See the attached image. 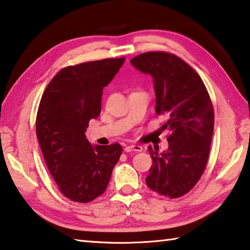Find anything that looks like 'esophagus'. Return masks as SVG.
I'll use <instances>...</instances> for the list:
<instances>
[{
    "mask_svg": "<svg viewBox=\"0 0 250 250\" xmlns=\"http://www.w3.org/2000/svg\"><path fill=\"white\" fill-rule=\"evenodd\" d=\"M125 152H142L143 148L140 145H125Z\"/></svg>",
    "mask_w": 250,
    "mask_h": 250,
    "instance_id": "34e87169",
    "label": "esophagus"
}]
</instances>
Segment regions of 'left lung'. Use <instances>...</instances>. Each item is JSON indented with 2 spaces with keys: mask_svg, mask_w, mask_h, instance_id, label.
I'll use <instances>...</instances> for the list:
<instances>
[{
  "mask_svg": "<svg viewBox=\"0 0 250 250\" xmlns=\"http://www.w3.org/2000/svg\"><path fill=\"white\" fill-rule=\"evenodd\" d=\"M153 78L155 111L168 120V148L163 153L148 146L153 165L145 183L149 189L171 199L188 193L206 168L214 128L211 98L200 76L175 54L152 51L130 61Z\"/></svg>",
  "mask_w": 250,
  "mask_h": 250,
  "instance_id": "left-lung-1",
  "label": "left lung"
}]
</instances>
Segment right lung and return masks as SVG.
<instances>
[{
    "label": "right lung",
    "mask_w": 250,
    "mask_h": 250,
    "mask_svg": "<svg viewBox=\"0 0 250 250\" xmlns=\"http://www.w3.org/2000/svg\"><path fill=\"white\" fill-rule=\"evenodd\" d=\"M124 62L125 58L104 59L66 66L50 81L40 101V148L59 190L72 201L86 203L105 192L120 158V144L94 146L85 132L89 120L101 115L103 88Z\"/></svg>",
    "instance_id": "right-lung-1"
}]
</instances>
